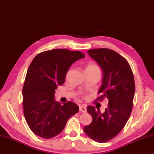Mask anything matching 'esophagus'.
Listing matches in <instances>:
<instances>
[{"label":"esophagus","mask_w":154,"mask_h":154,"mask_svg":"<svg viewBox=\"0 0 154 154\" xmlns=\"http://www.w3.org/2000/svg\"><path fill=\"white\" fill-rule=\"evenodd\" d=\"M79 111L81 112L86 113L87 112V108H86V106H81L79 107Z\"/></svg>","instance_id":"34e87169"}]
</instances>
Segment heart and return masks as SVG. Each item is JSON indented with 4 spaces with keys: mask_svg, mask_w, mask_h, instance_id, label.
Returning a JSON list of instances; mask_svg holds the SVG:
<instances>
[{
    "mask_svg": "<svg viewBox=\"0 0 154 154\" xmlns=\"http://www.w3.org/2000/svg\"><path fill=\"white\" fill-rule=\"evenodd\" d=\"M86 69H98V67L94 63H90L86 67Z\"/></svg>",
    "mask_w": 154,
    "mask_h": 154,
    "instance_id": "1",
    "label": "heart"
}]
</instances>
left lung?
<instances>
[{
    "mask_svg": "<svg viewBox=\"0 0 154 154\" xmlns=\"http://www.w3.org/2000/svg\"><path fill=\"white\" fill-rule=\"evenodd\" d=\"M102 71V81L97 98H107L108 107L102 113L100 109L89 106L87 112L92 123L83 130L89 138L97 142H106L119 134L130 117L135 93L133 71L127 61L108 48L88 51Z\"/></svg>",
    "mask_w": 154,
    "mask_h": 154,
    "instance_id": "obj_1",
    "label": "left lung"
}]
</instances>
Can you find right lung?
Returning a JSON list of instances; mask_svg holds the SVG:
<instances>
[{
  "mask_svg": "<svg viewBox=\"0 0 154 154\" xmlns=\"http://www.w3.org/2000/svg\"><path fill=\"white\" fill-rule=\"evenodd\" d=\"M85 56L79 51L54 49L38 54L31 62L22 91L23 113L30 129L38 137L48 139L58 135L79 112L73 102L62 105L56 102L54 94L65 82L70 66Z\"/></svg>",
  "mask_w": 154,
  "mask_h": 154,
  "instance_id": "1",
  "label": "right lung"
}]
</instances>
